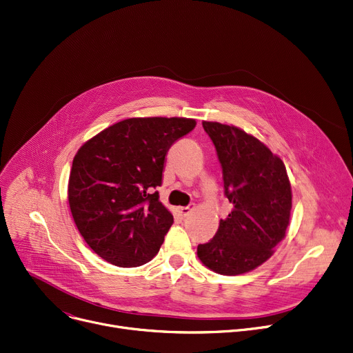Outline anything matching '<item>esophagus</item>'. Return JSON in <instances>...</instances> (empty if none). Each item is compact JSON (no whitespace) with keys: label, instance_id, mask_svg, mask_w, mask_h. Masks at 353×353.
Instances as JSON below:
<instances>
[{"label":"esophagus","instance_id":"34e87169","mask_svg":"<svg viewBox=\"0 0 353 353\" xmlns=\"http://www.w3.org/2000/svg\"><path fill=\"white\" fill-rule=\"evenodd\" d=\"M193 210H194V205H189V207H180V208H179V213H180V216H181V217H187V216H189V214L192 213Z\"/></svg>","mask_w":353,"mask_h":353}]
</instances>
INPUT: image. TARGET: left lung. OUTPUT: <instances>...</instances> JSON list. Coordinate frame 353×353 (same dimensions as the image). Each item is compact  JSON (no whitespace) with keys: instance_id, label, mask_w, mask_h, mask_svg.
<instances>
[{"instance_id":"8db88e82","label":"left lung","mask_w":353,"mask_h":353,"mask_svg":"<svg viewBox=\"0 0 353 353\" xmlns=\"http://www.w3.org/2000/svg\"><path fill=\"white\" fill-rule=\"evenodd\" d=\"M223 168L224 190L232 204L216 236L199 244V260L221 275H240L264 264L285 239L292 190L284 161L237 126L203 122Z\"/></svg>"}]
</instances>
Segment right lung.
<instances>
[{"label": "right lung", "instance_id": "obj_1", "mask_svg": "<svg viewBox=\"0 0 353 353\" xmlns=\"http://www.w3.org/2000/svg\"><path fill=\"white\" fill-rule=\"evenodd\" d=\"M194 128L187 117H130L79 148L69 174V208L86 244L105 261L139 267L159 252L173 214L154 189L168 150Z\"/></svg>", "mask_w": 353, "mask_h": 353}]
</instances>
